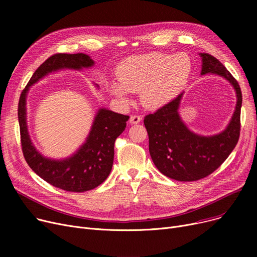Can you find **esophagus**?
<instances>
[{
	"instance_id": "obj_1",
	"label": "esophagus",
	"mask_w": 257,
	"mask_h": 257,
	"mask_svg": "<svg viewBox=\"0 0 257 257\" xmlns=\"http://www.w3.org/2000/svg\"><path fill=\"white\" fill-rule=\"evenodd\" d=\"M142 120V116L139 115V114H133L130 116V119H129V123L130 124H139L140 121Z\"/></svg>"
}]
</instances>
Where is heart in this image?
Instances as JSON below:
<instances>
[{"label":"heart","instance_id":"1","mask_svg":"<svg viewBox=\"0 0 257 257\" xmlns=\"http://www.w3.org/2000/svg\"><path fill=\"white\" fill-rule=\"evenodd\" d=\"M191 72V58L184 53L141 54L127 57L117 64V82L111 81L108 90L123 102H128L129 92L140 91L144 105L157 108L178 96Z\"/></svg>","mask_w":257,"mask_h":257}]
</instances>
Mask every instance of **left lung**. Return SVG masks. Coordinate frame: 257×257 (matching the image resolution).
I'll return each mask as SVG.
<instances>
[{
    "label": "left lung",
    "mask_w": 257,
    "mask_h": 257,
    "mask_svg": "<svg viewBox=\"0 0 257 257\" xmlns=\"http://www.w3.org/2000/svg\"><path fill=\"white\" fill-rule=\"evenodd\" d=\"M200 56L201 75H219L235 89L236 106L227 128L212 137L192 132L178 112L183 92L144 118L154 165L165 176L178 181H196L208 176L227 159L239 139L242 97L237 81L215 57L207 53H200Z\"/></svg>",
    "instance_id": "8db88e82"
}]
</instances>
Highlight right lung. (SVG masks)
<instances>
[{
	"mask_svg": "<svg viewBox=\"0 0 257 257\" xmlns=\"http://www.w3.org/2000/svg\"><path fill=\"white\" fill-rule=\"evenodd\" d=\"M93 60L86 54H54L35 71L19 101L21 144L27 164L40 178L66 192L82 193L103 183L109 176L114 156V142L126 128L129 116L101 108L94 117L86 142L71 157L54 160L44 157L32 145L26 121V97L29 87L49 73L62 69L90 67Z\"/></svg>",
	"mask_w": 257,
	"mask_h": 257,
	"instance_id": "obj_1",
	"label": "right lung"
}]
</instances>
